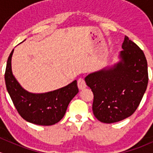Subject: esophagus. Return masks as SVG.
Returning <instances> with one entry per match:
<instances>
[{"label": "esophagus", "mask_w": 153, "mask_h": 153, "mask_svg": "<svg viewBox=\"0 0 153 153\" xmlns=\"http://www.w3.org/2000/svg\"><path fill=\"white\" fill-rule=\"evenodd\" d=\"M78 86L79 88V89H80V90H82V89L86 88V86H87L86 82H85V80H84L83 78H80L78 79Z\"/></svg>", "instance_id": "1"}]
</instances>
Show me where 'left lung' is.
Segmentation results:
<instances>
[{
    "mask_svg": "<svg viewBox=\"0 0 153 153\" xmlns=\"http://www.w3.org/2000/svg\"><path fill=\"white\" fill-rule=\"evenodd\" d=\"M122 47L118 63L85 78L94 94V114L106 124L130 117L140 105L148 83L143 51L127 36Z\"/></svg>",
    "mask_w": 153,
    "mask_h": 153,
    "instance_id": "left-lung-1",
    "label": "left lung"
}]
</instances>
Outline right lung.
Wrapping results in <instances>:
<instances>
[{
    "label": "right lung",
    "mask_w": 153,
    "mask_h": 153,
    "mask_svg": "<svg viewBox=\"0 0 153 153\" xmlns=\"http://www.w3.org/2000/svg\"><path fill=\"white\" fill-rule=\"evenodd\" d=\"M13 50L7 61L5 81L17 111L26 121L37 125L50 126L59 122L64 117L68 104L78 93L77 80L45 94L28 92L21 86L12 73L11 57Z\"/></svg>",
    "instance_id": "right-lung-1"
}]
</instances>
